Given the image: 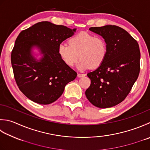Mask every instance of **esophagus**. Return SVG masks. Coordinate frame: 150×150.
<instances>
[{
    "label": "esophagus",
    "mask_w": 150,
    "mask_h": 150,
    "mask_svg": "<svg viewBox=\"0 0 150 150\" xmlns=\"http://www.w3.org/2000/svg\"><path fill=\"white\" fill-rule=\"evenodd\" d=\"M85 75H86L85 74H82V73H78L77 77H84Z\"/></svg>",
    "instance_id": "obj_1"
}]
</instances>
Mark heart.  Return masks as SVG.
<instances>
[{
  "label": "heart",
  "instance_id": "heart-1",
  "mask_svg": "<svg viewBox=\"0 0 150 150\" xmlns=\"http://www.w3.org/2000/svg\"><path fill=\"white\" fill-rule=\"evenodd\" d=\"M58 52L69 67L74 66L80 58L77 66L79 69H97L106 60L108 45L103 38L82 32L70 38L68 44L60 43Z\"/></svg>",
  "mask_w": 150,
  "mask_h": 150
}]
</instances>
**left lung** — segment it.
<instances>
[{
    "label": "left lung",
    "mask_w": 150,
    "mask_h": 150,
    "mask_svg": "<svg viewBox=\"0 0 150 150\" xmlns=\"http://www.w3.org/2000/svg\"><path fill=\"white\" fill-rule=\"evenodd\" d=\"M89 29L106 41L108 54L100 67L87 74L91 84L85 94L97 107H112L124 100L139 77V43L118 26L106 25Z\"/></svg>",
    "instance_id": "obj_1"
}]
</instances>
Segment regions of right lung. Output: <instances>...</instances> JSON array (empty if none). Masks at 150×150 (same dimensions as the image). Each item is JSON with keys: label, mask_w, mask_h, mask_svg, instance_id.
<instances>
[{"label": "right lung", "mask_w": 150, "mask_h": 150, "mask_svg": "<svg viewBox=\"0 0 150 150\" xmlns=\"http://www.w3.org/2000/svg\"><path fill=\"white\" fill-rule=\"evenodd\" d=\"M76 29L48 21L36 23L20 32L11 53V63L17 86L26 98L38 104L52 103L62 94L66 85L77 73L61 59L60 44ZM33 46L44 56L39 62L31 55Z\"/></svg>", "instance_id": "1"}]
</instances>
